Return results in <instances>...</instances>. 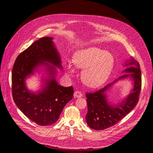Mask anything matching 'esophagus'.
Wrapping results in <instances>:
<instances>
[{
  "label": "esophagus",
  "instance_id": "esophagus-1",
  "mask_svg": "<svg viewBox=\"0 0 153 153\" xmlns=\"http://www.w3.org/2000/svg\"><path fill=\"white\" fill-rule=\"evenodd\" d=\"M82 96V94L81 92H80V91H75L74 93V97L80 98V97H81Z\"/></svg>",
  "mask_w": 153,
  "mask_h": 153
}]
</instances>
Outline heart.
Wrapping results in <instances>:
<instances>
[{
  "label": "heart",
  "mask_w": 153,
  "mask_h": 153,
  "mask_svg": "<svg viewBox=\"0 0 153 153\" xmlns=\"http://www.w3.org/2000/svg\"><path fill=\"white\" fill-rule=\"evenodd\" d=\"M74 63L77 68L84 69L82 72L83 82L90 87H97L107 79L114 68V57L108 51L97 47H90L75 53ZM70 72L72 68L68 64Z\"/></svg>",
  "instance_id": "obj_1"
}]
</instances>
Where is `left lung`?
<instances>
[{"label": "left lung", "mask_w": 153, "mask_h": 153, "mask_svg": "<svg viewBox=\"0 0 153 153\" xmlns=\"http://www.w3.org/2000/svg\"><path fill=\"white\" fill-rule=\"evenodd\" d=\"M124 70L125 74L120 76L103 89L92 93L85 94L87 103V114L85 119L87 125L92 129L102 130L114 126L136 107L138 103L141 89V72L139 62L134 58L127 61ZM130 76L134 81V89L127 97L117 105L108 104L106 100L105 91L119 79Z\"/></svg>", "instance_id": "left-lung-1"}]
</instances>
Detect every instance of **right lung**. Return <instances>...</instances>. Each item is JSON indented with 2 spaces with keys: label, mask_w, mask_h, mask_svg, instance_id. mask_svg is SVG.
Segmentation results:
<instances>
[{
  "label": "right lung",
  "mask_w": 153,
  "mask_h": 153,
  "mask_svg": "<svg viewBox=\"0 0 153 153\" xmlns=\"http://www.w3.org/2000/svg\"><path fill=\"white\" fill-rule=\"evenodd\" d=\"M52 39L48 36L40 38L22 52L15 61L12 73V92L16 105L28 118L40 126L57 122L74 93L72 86L64 87L58 84L54 76L56 68L47 63L62 69L59 54ZM39 66L46 68L50 77L45 79V85L41 92L31 93L26 87L25 79Z\"/></svg>",
  "instance_id": "1"
}]
</instances>
